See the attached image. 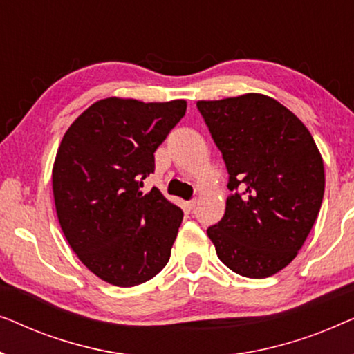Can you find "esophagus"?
Segmentation results:
<instances>
[{"label": "esophagus", "mask_w": 354, "mask_h": 354, "mask_svg": "<svg viewBox=\"0 0 354 354\" xmlns=\"http://www.w3.org/2000/svg\"><path fill=\"white\" fill-rule=\"evenodd\" d=\"M196 198H193V200H190L187 203V206H188V209H195V206H196Z\"/></svg>", "instance_id": "obj_1"}]
</instances>
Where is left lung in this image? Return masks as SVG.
I'll use <instances>...</instances> for the list:
<instances>
[{"instance_id": "left-lung-1", "label": "left lung", "mask_w": 354, "mask_h": 354, "mask_svg": "<svg viewBox=\"0 0 354 354\" xmlns=\"http://www.w3.org/2000/svg\"><path fill=\"white\" fill-rule=\"evenodd\" d=\"M196 108L229 172L225 214L207 236L235 274L270 277L292 263L317 219L326 188L321 153L301 120L266 95Z\"/></svg>"}]
</instances>
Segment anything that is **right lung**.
I'll return each instance as SVG.
<instances>
[{
  "instance_id": "add662e5",
  "label": "right lung",
  "mask_w": 354,
  "mask_h": 354,
  "mask_svg": "<svg viewBox=\"0 0 354 354\" xmlns=\"http://www.w3.org/2000/svg\"><path fill=\"white\" fill-rule=\"evenodd\" d=\"M187 111V101L106 98L67 129L53 166L57 219L71 248L95 275L135 287L171 258L183 212L156 187L154 151Z\"/></svg>"
}]
</instances>
